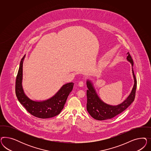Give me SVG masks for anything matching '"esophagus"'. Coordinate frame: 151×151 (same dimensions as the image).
<instances>
[{
    "label": "esophagus",
    "instance_id": "34e87169",
    "mask_svg": "<svg viewBox=\"0 0 151 151\" xmlns=\"http://www.w3.org/2000/svg\"><path fill=\"white\" fill-rule=\"evenodd\" d=\"M84 85V82L83 81H80V82H78V86L80 87H82Z\"/></svg>",
    "mask_w": 151,
    "mask_h": 151
}]
</instances>
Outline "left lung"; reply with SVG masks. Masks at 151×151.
<instances>
[{
  "label": "left lung",
  "instance_id": "8db88e82",
  "mask_svg": "<svg viewBox=\"0 0 151 151\" xmlns=\"http://www.w3.org/2000/svg\"><path fill=\"white\" fill-rule=\"evenodd\" d=\"M127 56V59L129 61L132 66L133 65L132 57L129 53ZM132 73L134 83L131 94L126 100L122 104L117 106H111L104 103L97 95L95 88L93 87L91 82L87 81V110L92 117L97 120H105L111 119L118 115L126 110L134 100L136 96V91L137 87V80L133 72Z\"/></svg>",
  "mask_w": 151,
  "mask_h": 151
}]
</instances>
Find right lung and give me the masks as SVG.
Segmentation results:
<instances>
[{"instance_id": "1", "label": "right lung", "mask_w": 151, "mask_h": 151, "mask_svg": "<svg viewBox=\"0 0 151 151\" xmlns=\"http://www.w3.org/2000/svg\"><path fill=\"white\" fill-rule=\"evenodd\" d=\"M24 56L20 61L18 73L16 78L15 93L20 103L25 108L28 112L40 119H48L59 114L69 96L73 88V82L68 83L63 86L54 96L44 101H35L26 96L22 87L23 60Z\"/></svg>"}]
</instances>
